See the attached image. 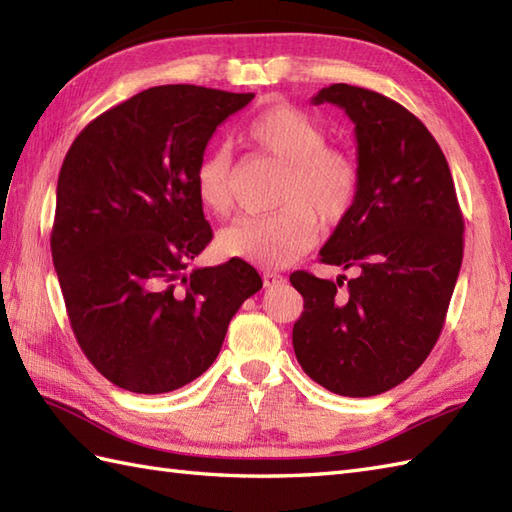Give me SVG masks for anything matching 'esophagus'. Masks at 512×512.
I'll return each mask as SVG.
<instances>
[{
    "label": "esophagus",
    "instance_id": "esophagus-1",
    "mask_svg": "<svg viewBox=\"0 0 512 512\" xmlns=\"http://www.w3.org/2000/svg\"><path fill=\"white\" fill-rule=\"evenodd\" d=\"M284 284V277H281L279 273H273V270H266L264 273V286L266 288H273V286H279Z\"/></svg>",
    "mask_w": 512,
    "mask_h": 512
}]
</instances>
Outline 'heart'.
Returning <instances> with one entry per match:
<instances>
[{"instance_id":"heart-1","label":"heart","mask_w":512,"mask_h":512,"mask_svg":"<svg viewBox=\"0 0 512 512\" xmlns=\"http://www.w3.org/2000/svg\"><path fill=\"white\" fill-rule=\"evenodd\" d=\"M248 138L266 154L288 165L273 215L239 217L217 233L224 257L281 268L295 264L317 242L319 222L339 224L354 209L361 189V169L354 156L328 147V134L306 112L279 103L257 114ZM195 193L206 211L224 217L233 206V160L217 147L195 169Z\"/></svg>"}]
</instances>
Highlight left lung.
<instances>
[{
	"label": "left lung",
	"instance_id": "left-lung-1",
	"mask_svg": "<svg viewBox=\"0 0 512 512\" xmlns=\"http://www.w3.org/2000/svg\"><path fill=\"white\" fill-rule=\"evenodd\" d=\"M312 103L341 107L354 123L361 189L319 255L356 277L339 292L341 279L290 275L303 297L292 345L314 383L376 396L407 380L436 345L460 275L464 220L447 158L409 110L347 83Z\"/></svg>",
	"mask_w": 512,
	"mask_h": 512
}]
</instances>
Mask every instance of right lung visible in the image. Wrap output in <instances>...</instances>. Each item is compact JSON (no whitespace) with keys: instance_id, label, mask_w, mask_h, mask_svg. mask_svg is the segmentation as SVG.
Here are the masks:
<instances>
[{"instance_id":"obj_1","label":"right lung","mask_w":512,"mask_h":512,"mask_svg":"<svg viewBox=\"0 0 512 512\" xmlns=\"http://www.w3.org/2000/svg\"><path fill=\"white\" fill-rule=\"evenodd\" d=\"M253 99L158 85L94 118L65 154L50 237L65 310L90 363L134 394L202 376L262 288L244 259L191 268L213 237L195 169L215 129Z\"/></svg>"}]
</instances>
